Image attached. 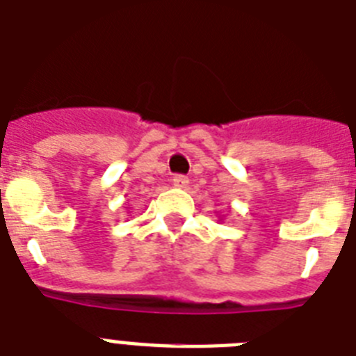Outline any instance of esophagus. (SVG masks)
Returning a JSON list of instances; mask_svg holds the SVG:
<instances>
[{"instance_id":"esophagus-1","label":"esophagus","mask_w":356,"mask_h":356,"mask_svg":"<svg viewBox=\"0 0 356 356\" xmlns=\"http://www.w3.org/2000/svg\"><path fill=\"white\" fill-rule=\"evenodd\" d=\"M187 184H189V178L184 175H175L172 176V185L175 187H178V189H184V187H187Z\"/></svg>"}]
</instances>
